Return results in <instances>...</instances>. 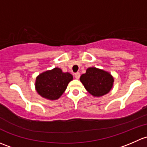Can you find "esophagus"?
Instances as JSON below:
<instances>
[{"instance_id": "obj_1", "label": "esophagus", "mask_w": 147, "mask_h": 147, "mask_svg": "<svg viewBox=\"0 0 147 147\" xmlns=\"http://www.w3.org/2000/svg\"><path fill=\"white\" fill-rule=\"evenodd\" d=\"M74 77H75V78H76V79H78V78H80V74L79 73L74 74Z\"/></svg>"}]
</instances>
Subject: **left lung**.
Listing matches in <instances>:
<instances>
[{
	"mask_svg": "<svg viewBox=\"0 0 147 147\" xmlns=\"http://www.w3.org/2000/svg\"><path fill=\"white\" fill-rule=\"evenodd\" d=\"M80 81L89 93L97 97L109 93L114 82L110 74L95 67L88 68L86 74L81 75Z\"/></svg>",
	"mask_w": 147,
	"mask_h": 147,
	"instance_id": "obj_1",
	"label": "left lung"
}]
</instances>
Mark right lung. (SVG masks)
<instances>
[{
    "instance_id": "obj_1",
    "label": "right lung",
    "mask_w": 147,
    "mask_h": 147,
    "mask_svg": "<svg viewBox=\"0 0 147 147\" xmlns=\"http://www.w3.org/2000/svg\"><path fill=\"white\" fill-rule=\"evenodd\" d=\"M73 76L69 73H63L61 69L54 68L40 74L35 83L37 93L43 98L57 100L63 94L68 84L72 81Z\"/></svg>"
}]
</instances>
